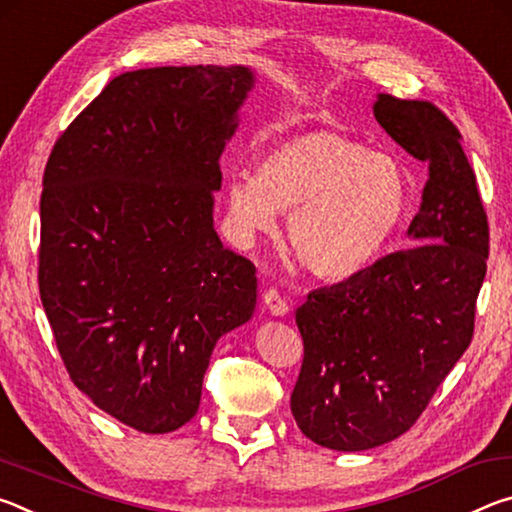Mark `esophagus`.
Segmentation results:
<instances>
[{
    "label": "esophagus",
    "instance_id": "obj_1",
    "mask_svg": "<svg viewBox=\"0 0 512 512\" xmlns=\"http://www.w3.org/2000/svg\"><path fill=\"white\" fill-rule=\"evenodd\" d=\"M262 300H264V307L268 309V314H271V316L280 318V316H287L289 314V305H287V302H284V298L275 289L266 291L264 296H262Z\"/></svg>",
    "mask_w": 512,
    "mask_h": 512
}]
</instances>
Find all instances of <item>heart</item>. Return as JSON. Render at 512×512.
Returning a JSON list of instances; mask_svg holds the SVG:
<instances>
[{
  "mask_svg": "<svg viewBox=\"0 0 512 512\" xmlns=\"http://www.w3.org/2000/svg\"><path fill=\"white\" fill-rule=\"evenodd\" d=\"M411 203L413 183L400 160L334 131L289 137L259 155L255 173L225 180V216L239 244L275 235L277 214L291 212L293 255L327 282L366 271Z\"/></svg>",
  "mask_w": 512,
  "mask_h": 512,
  "instance_id": "b5f03b06",
  "label": "heart"
}]
</instances>
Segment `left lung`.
Segmentation results:
<instances>
[{"label":"left lung","mask_w":512,"mask_h":512,"mask_svg":"<svg viewBox=\"0 0 512 512\" xmlns=\"http://www.w3.org/2000/svg\"><path fill=\"white\" fill-rule=\"evenodd\" d=\"M379 126L427 162L411 248L379 259L296 311L305 361L291 395L300 431L336 452H363L413 427L474 332L488 221L461 133L427 101L377 94Z\"/></svg>","instance_id":"8db88e82"}]
</instances>
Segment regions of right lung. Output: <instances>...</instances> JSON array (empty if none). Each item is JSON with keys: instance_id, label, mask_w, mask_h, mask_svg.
<instances>
[{"instance_id": "1", "label": "right lung", "mask_w": 512, "mask_h": 512, "mask_svg": "<svg viewBox=\"0 0 512 512\" xmlns=\"http://www.w3.org/2000/svg\"><path fill=\"white\" fill-rule=\"evenodd\" d=\"M250 65L119 74L60 135L40 198V298L69 377L112 418L169 433L216 341L253 318L255 266L214 230L219 160Z\"/></svg>"}]
</instances>
